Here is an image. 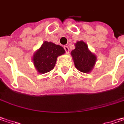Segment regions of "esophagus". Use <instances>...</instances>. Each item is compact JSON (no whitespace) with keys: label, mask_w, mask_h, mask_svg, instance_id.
Returning <instances> with one entry per match:
<instances>
[{"label":"esophagus","mask_w":124,"mask_h":124,"mask_svg":"<svg viewBox=\"0 0 124 124\" xmlns=\"http://www.w3.org/2000/svg\"><path fill=\"white\" fill-rule=\"evenodd\" d=\"M64 51H65V52H66L67 53H69V47H68L67 46H64Z\"/></svg>","instance_id":"obj_1"}]
</instances>
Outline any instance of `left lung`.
<instances>
[{"label":"left lung","instance_id":"8db88e82","mask_svg":"<svg viewBox=\"0 0 124 124\" xmlns=\"http://www.w3.org/2000/svg\"><path fill=\"white\" fill-rule=\"evenodd\" d=\"M75 45L76 48L71 51V55L76 67L81 72L89 73L95 64L96 57L83 41H78Z\"/></svg>","mask_w":124,"mask_h":124}]
</instances>
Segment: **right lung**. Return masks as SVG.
Returning <instances> with one entry per match:
<instances>
[{"label": "right lung", "mask_w": 124, "mask_h": 124, "mask_svg": "<svg viewBox=\"0 0 124 124\" xmlns=\"http://www.w3.org/2000/svg\"><path fill=\"white\" fill-rule=\"evenodd\" d=\"M64 53V49L61 46L44 41L33 55L32 60L37 71L45 73L51 71L55 65L57 57Z\"/></svg>", "instance_id": "1"}]
</instances>
